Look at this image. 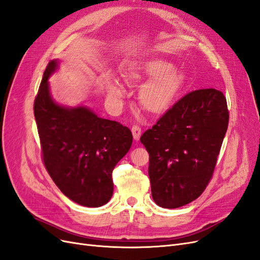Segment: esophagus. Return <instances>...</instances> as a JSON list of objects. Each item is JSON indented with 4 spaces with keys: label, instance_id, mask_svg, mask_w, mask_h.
<instances>
[{
    "label": "esophagus",
    "instance_id": "obj_1",
    "mask_svg": "<svg viewBox=\"0 0 260 260\" xmlns=\"http://www.w3.org/2000/svg\"><path fill=\"white\" fill-rule=\"evenodd\" d=\"M132 133H133L134 140L138 141L141 136V128L139 126H137V125H135V126H133V128H132Z\"/></svg>",
    "mask_w": 260,
    "mask_h": 260
}]
</instances>
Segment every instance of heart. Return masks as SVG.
Returning a JSON list of instances; mask_svg holds the SVG:
<instances>
[{"instance_id": "b5f03b06", "label": "heart", "mask_w": 260, "mask_h": 260, "mask_svg": "<svg viewBox=\"0 0 260 260\" xmlns=\"http://www.w3.org/2000/svg\"><path fill=\"white\" fill-rule=\"evenodd\" d=\"M128 83H141L138 99L141 107L149 113L163 115L177 103L186 85V75L173 69V64L161 58H150L132 67L125 74ZM111 100H118L124 94V86L119 80H113L108 87Z\"/></svg>"}]
</instances>
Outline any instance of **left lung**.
Segmentation results:
<instances>
[{"mask_svg": "<svg viewBox=\"0 0 260 260\" xmlns=\"http://www.w3.org/2000/svg\"><path fill=\"white\" fill-rule=\"evenodd\" d=\"M227 100L215 88L182 97L140 141L149 152L154 202L177 208L205 190L228 128Z\"/></svg>", "mask_w": 260, "mask_h": 260, "instance_id": "8db88e82", "label": "left lung"}]
</instances>
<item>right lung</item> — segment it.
<instances>
[{
    "mask_svg": "<svg viewBox=\"0 0 260 260\" xmlns=\"http://www.w3.org/2000/svg\"><path fill=\"white\" fill-rule=\"evenodd\" d=\"M59 63L54 59L47 64L35 100L44 165L67 198L82 206H103L113 194L112 171L128 152L132 132L86 106L57 103L48 79Z\"/></svg>",
    "mask_w": 260,
    "mask_h": 260,
    "instance_id": "1",
    "label": "right lung"
}]
</instances>
